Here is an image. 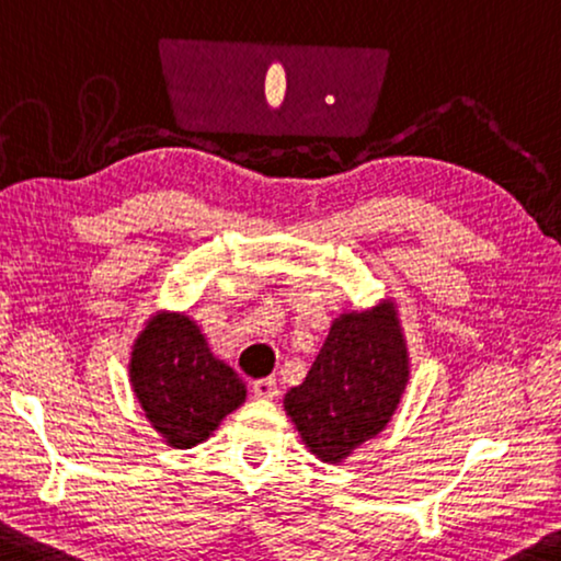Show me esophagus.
<instances>
[{
  "mask_svg": "<svg viewBox=\"0 0 561 561\" xmlns=\"http://www.w3.org/2000/svg\"><path fill=\"white\" fill-rule=\"evenodd\" d=\"M253 394L261 400H272L279 394V390H276V379L274 377H264V379H256L253 382Z\"/></svg>",
  "mask_w": 561,
  "mask_h": 561,
  "instance_id": "34e87169",
  "label": "esophagus"
}]
</instances>
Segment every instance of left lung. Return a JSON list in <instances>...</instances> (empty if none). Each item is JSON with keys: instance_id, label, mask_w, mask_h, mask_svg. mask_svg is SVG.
Segmentation results:
<instances>
[{"instance_id": "1", "label": "left lung", "mask_w": 561, "mask_h": 561, "mask_svg": "<svg viewBox=\"0 0 561 561\" xmlns=\"http://www.w3.org/2000/svg\"><path fill=\"white\" fill-rule=\"evenodd\" d=\"M408 382V351L394 308L335 320L308 377L285 398L302 442L323 461H341L375 438Z\"/></svg>"}]
</instances>
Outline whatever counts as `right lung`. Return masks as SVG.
I'll return each mask as SVG.
<instances>
[{"mask_svg":"<svg viewBox=\"0 0 561 561\" xmlns=\"http://www.w3.org/2000/svg\"><path fill=\"white\" fill-rule=\"evenodd\" d=\"M130 382L153 428L174 449L203 444L230 410L245 400V385L207 348L186 316L153 318L138 335Z\"/></svg>","mask_w":561,"mask_h":561,"instance_id":"1","label":"right lung"}]
</instances>
